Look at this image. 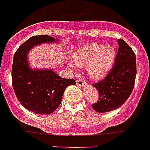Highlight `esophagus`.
<instances>
[{
	"label": "esophagus",
	"instance_id": "34e87169",
	"mask_svg": "<svg viewBox=\"0 0 150 150\" xmlns=\"http://www.w3.org/2000/svg\"><path fill=\"white\" fill-rule=\"evenodd\" d=\"M76 85L79 86H85V85H87V83L82 79H78V80H76Z\"/></svg>",
	"mask_w": 150,
	"mask_h": 150
}]
</instances>
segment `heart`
Segmentation results:
<instances>
[{"label": "heart", "mask_w": 150, "mask_h": 150, "mask_svg": "<svg viewBox=\"0 0 150 150\" xmlns=\"http://www.w3.org/2000/svg\"><path fill=\"white\" fill-rule=\"evenodd\" d=\"M116 50L108 45L91 43L81 47L73 55L74 62L77 65H86L88 75L92 79L100 80L104 78L111 70L115 62ZM70 68L75 66L70 64Z\"/></svg>", "instance_id": "1"}]
</instances>
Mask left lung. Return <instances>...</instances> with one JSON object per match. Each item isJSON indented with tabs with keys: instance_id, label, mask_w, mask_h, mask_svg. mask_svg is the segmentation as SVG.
Segmentation results:
<instances>
[{
	"instance_id": "8db88e82",
	"label": "left lung",
	"mask_w": 150,
	"mask_h": 150,
	"mask_svg": "<svg viewBox=\"0 0 150 150\" xmlns=\"http://www.w3.org/2000/svg\"><path fill=\"white\" fill-rule=\"evenodd\" d=\"M119 50L115 65L108 75L94 84L99 91V100L92 105L94 110L105 113L115 110L128 100L134 86L136 58L131 47L122 39H118Z\"/></svg>"
}]
</instances>
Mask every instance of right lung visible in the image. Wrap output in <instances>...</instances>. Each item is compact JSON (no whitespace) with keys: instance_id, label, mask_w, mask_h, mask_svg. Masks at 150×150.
<instances>
[{"instance_id":"obj_1","label":"right lung","mask_w":150,"mask_h":150,"mask_svg":"<svg viewBox=\"0 0 150 150\" xmlns=\"http://www.w3.org/2000/svg\"><path fill=\"white\" fill-rule=\"evenodd\" d=\"M55 40L47 35H34L21 45L14 54L12 86L22 105L35 114L50 115L60 105L65 89L75 85L74 79H64L51 70H31L28 52L35 45L52 43Z\"/></svg>"}]
</instances>
